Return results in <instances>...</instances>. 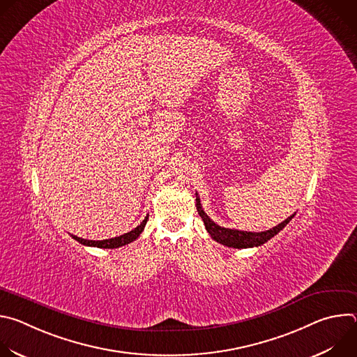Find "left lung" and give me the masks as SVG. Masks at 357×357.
<instances>
[{
	"label": "left lung",
	"instance_id": "left-lung-1",
	"mask_svg": "<svg viewBox=\"0 0 357 357\" xmlns=\"http://www.w3.org/2000/svg\"><path fill=\"white\" fill-rule=\"evenodd\" d=\"M196 209L199 216L202 218L203 223H205V227L208 230V233L211 234V237L213 240H216L218 243L227 245V247H233V248H248V247H259L264 243H267L270 238H273L275 234H278L294 218L289 216L288 219H285L282 223H280L278 226L266 230V231H260V233H252V231H243V230H236V229H226L222 227L219 225H216L206 213L205 211L202 209L200 205V199L196 193Z\"/></svg>",
	"mask_w": 357,
	"mask_h": 357
}]
</instances>
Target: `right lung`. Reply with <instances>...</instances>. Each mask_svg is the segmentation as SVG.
Returning <instances> with one entry per match:
<instances>
[{
    "label": "right lung",
    "mask_w": 357,
    "mask_h": 357,
    "mask_svg": "<svg viewBox=\"0 0 357 357\" xmlns=\"http://www.w3.org/2000/svg\"><path fill=\"white\" fill-rule=\"evenodd\" d=\"M146 220H148V216L135 227L132 229L131 231L123 234V236H119V237H113V238H107V240H86V238H80L77 236H73L72 237L79 241L80 244L83 245H89V247H98V248H117V247H121V245H126L134 240L138 238V236L142 233L145 225H146Z\"/></svg>",
    "instance_id": "1"
}]
</instances>
